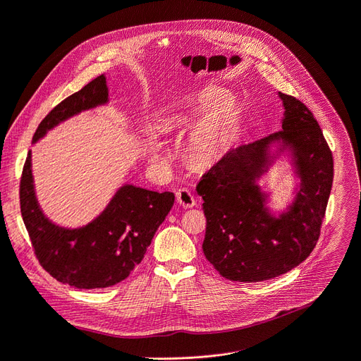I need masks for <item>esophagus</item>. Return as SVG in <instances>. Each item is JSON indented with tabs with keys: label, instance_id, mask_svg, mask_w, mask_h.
I'll return each instance as SVG.
<instances>
[{
	"label": "esophagus",
	"instance_id": "obj_1",
	"mask_svg": "<svg viewBox=\"0 0 361 361\" xmlns=\"http://www.w3.org/2000/svg\"><path fill=\"white\" fill-rule=\"evenodd\" d=\"M176 197H177V202L184 207V208H192L196 205V201H195V196L190 193L189 189H178L177 193H176Z\"/></svg>",
	"mask_w": 361,
	"mask_h": 361
}]
</instances>
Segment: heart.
I'll return each instance as SVG.
<instances>
[{
  "label": "heart",
  "mask_w": 361,
  "mask_h": 361,
  "mask_svg": "<svg viewBox=\"0 0 361 361\" xmlns=\"http://www.w3.org/2000/svg\"><path fill=\"white\" fill-rule=\"evenodd\" d=\"M232 98L217 86H205L196 90L183 109L173 111L164 122V130H172L192 123L204 116L192 128L188 137V153L197 164H208L220 156L229 138ZM149 154L154 162H166L168 153L156 137L149 141Z\"/></svg>",
  "instance_id": "1"
}]
</instances>
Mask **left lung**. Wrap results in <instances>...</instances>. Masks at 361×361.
I'll return each mask as SVG.
<instances>
[{"mask_svg": "<svg viewBox=\"0 0 361 361\" xmlns=\"http://www.w3.org/2000/svg\"><path fill=\"white\" fill-rule=\"evenodd\" d=\"M283 129L232 149L196 185L202 196L207 260L231 281L259 283L296 268L319 236L333 183V157L308 106L278 92ZM286 158L297 184L283 210L271 209L262 180Z\"/></svg>", "mask_w": 361, "mask_h": 361, "instance_id": "8db88e82", "label": "left lung"}]
</instances>
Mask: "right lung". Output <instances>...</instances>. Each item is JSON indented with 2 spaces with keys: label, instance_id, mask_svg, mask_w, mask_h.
Wrapping results in <instances>:
<instances>
[{
  "label": "right lung",
  "instance_id": "1",
  "mask_svg": "<svg viewBox=\"0 0 361 361\" xmlns=\"http://www.w3.org/2000/svg\"><path fill=\"white\" fill-rule=\"evenodd\" d=\"M106 104L109 87L105 75H99L44 117L32 144L65 120ZM173 199L172 192L159 193L123 184L92 221L78 228H65L51 221L38 202L31 150L20 180V212L37 259L59 283L85 290L110 287L129 276L141 263Z\"/></svg>",
  "mask_w": 361,
  "mask_h": 361
}]
</instances>
